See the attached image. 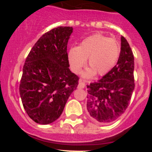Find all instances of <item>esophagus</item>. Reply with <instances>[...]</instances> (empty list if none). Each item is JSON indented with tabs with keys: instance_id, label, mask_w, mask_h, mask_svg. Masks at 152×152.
Here are the masks:
<instances>
[{
	"instance_id": "34e87169",
	"label": "esophagus",
	"mask_w": 152,
	"mask_h": 152,
	"mask_svg": "<svg viewBox=\"0 0 152 152\" xmlns=\"http://www.w3.org/2000/svg\"><path fill=\"white\" fill-rule=\"evenodd\" d=\"M85 84L84 83V82H82V81H79V85H78V88L83 89V88H85Z\"/></svg>"
}]
</instances>
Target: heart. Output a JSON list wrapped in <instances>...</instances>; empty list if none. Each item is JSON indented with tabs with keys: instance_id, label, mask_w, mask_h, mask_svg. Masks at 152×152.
I'll use <instances>...</instances> for the list:
<instances>
[{
	"instance_id": "b5f03b06",
	"label": "heart",
	"mask_w": 152,
	"mask_h": 152,
	"mask_svg": "<svg viewBox=\"0 0 152 152\" xmlns=\"http://www.w3.org/2000/svg\"><path fill=\"white\" fill-rule=\"evenodd\" d=\"M118 41L101 34L89 36L84 39L79 46L70 49L67 55L70 69L79 74L88 59L90 67L84 73L85 79L93 78L96 73L104 76L115 65L120 54Z\"/></svg>"
}]
</instances>
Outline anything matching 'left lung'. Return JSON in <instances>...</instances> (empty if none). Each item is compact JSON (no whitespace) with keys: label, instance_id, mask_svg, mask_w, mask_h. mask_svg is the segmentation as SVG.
<instances>
[{"label":"left lung","instance_id":"1","mask_svg":"<svg viewBox=\"0 0 152 152\" xmlns=\"http://www.w3.org/2000/svg\"><path fill=\"white\" fill-rule=\"evenodd\" d=\"M117 65L98 82L87 85V110L95 122L115 121L125 112L134 88V56L123 36Z\"/></svg>","mask_w":152,"mask_h":152}]
</instances>
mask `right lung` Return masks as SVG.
<instances>
[{
	"label": "right lung",
	"mask_w": 152,
	"mask_h": 152,
	"mask_svg": "<svg viewBox=\"0 0 152 152\" xmlns=\"http://www.w3.org/2000/svg\"><path fill=\"white\" fill-rule=\"evenodd\" d=\"M73 28L59 26L44 34L26 59L20 95L28 115L39 124L58 119L79 78L69 69L67 45Z\"/></svg>",
	"instance_id": "right-lung-1"
}]
</instances>
